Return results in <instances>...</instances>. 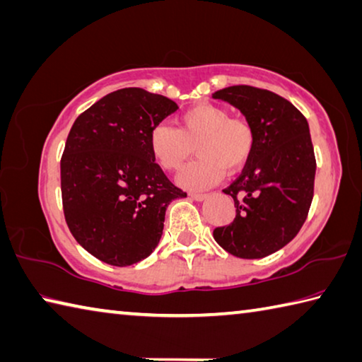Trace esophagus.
I'll return each mask as SVG.
<instances>
[{
  "label": "esophagus",
  "mask_w": 362,
  "mask_h": 362,
  "mask_svg": "<svg viewBox=\"0 0 362 362\" xmlns=\"http://www.w3.org/2000/svg\"><path fill=\"white\" fill-rule=\"evenodd\" d=\"M189 198L194 199V201H204L207 198V194H202V193H189Z\"/></svg>",
  "instance_id": "obj_1"
}]
</instances>
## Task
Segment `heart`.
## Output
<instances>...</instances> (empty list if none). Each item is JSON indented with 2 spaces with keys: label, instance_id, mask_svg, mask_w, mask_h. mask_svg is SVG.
Wrapping results in <instances>:
<instances>
[{
  "label": "heart",
  "instance_id": "obj_1",
  "mask_svg": "<svg viewBox=\"0 0 362 362\" xmlns=\"http://www.w3.org/2000/svg\"><path fill=\"white\" fill-rule=\"evenodd\" d=\"M179 129L160 123L148 134L153 160L164 170H177L193 155L201 158L177 175V183L188 189H207L218 183L228 170L234 174L248 163L255 147L252 124L244 118L229 117L216 104H196L179 118Z\"/></svg>",
  "mask_w": 362,
  "mask_h": 362
}]
</instances>
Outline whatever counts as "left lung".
<instances>
[{
	"instance_id": "obj_1",
	"label": "left lung",
	"mask_w": 362,
	"mask_h": 362,
	"mask_svg": "<svg viewBox=\"0 0 362 362\" xmlns=\"http://www.w3.org/2000/svg\"><path fill=\"white\" fill-rule=\"evenodd\" d=\"M212 98L238 107L255 133L244 170L223 189L234 199L235 218L215 228L214 239L238 258H264L296 238L310 209L317 161L308 123L269 90L234 85Z\"/></svg>"
}]
</instances>
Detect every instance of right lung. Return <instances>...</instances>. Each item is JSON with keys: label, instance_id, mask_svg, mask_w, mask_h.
Masks as SVG:
<instances>
[{"label": "right lung", "instance_id": "add662e5", "mask_svg": "<svg viewBox=\"0 0 362 362\" xmlns=\"http://www.w3.org/2000/svg\"><path fill=\"white\" fill-rule=\"evenodd\" d=\"M179 106L142 88H122L76 118L62 156L64 218L74 239L110 266L153 252L170 202L185 198L155 163L148 134Z\"/></svg>", "mask_w": 362, "mask_h": 362}]
</instances>
